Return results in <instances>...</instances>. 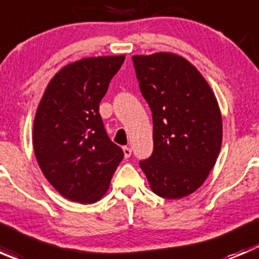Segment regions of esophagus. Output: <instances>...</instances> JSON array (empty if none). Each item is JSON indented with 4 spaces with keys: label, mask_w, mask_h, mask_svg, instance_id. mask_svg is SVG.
I'll return each mask as SVG.
<instances>
[{
    "label": "esophagus",
    "mask_w": 259,
    "mask_h": 259,
    "mask_svg": "<svg viewBox=\"0 0 259 259\" xmlns=\"http://www.w3.org/2000/svg\"><path fill=\"white\" fill-rule=\"evenodd\" d=\"M122 150H124V156L125 158H130V155H132V149L129 148V146H124L122 148Z\"/></svg>",
    "instance_id": "obj_1"
}]
</instances>
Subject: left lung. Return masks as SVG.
<instances>
[{
  "mask_svg": "<svg viewBox=\"0 0 259 259\" xmlns=\"http://www.w3.org/2000/svg\"><path fill=\"white\" fill-rule=\"evenodd\" d=\"M133 64L153 115V153L139 165L155 194L179 199L204 183L218 158V103L204 77L178 55L133 56Z\"/></svg>",
  "mask_w": 259,
  "mask_h": 259,
  "instance_id": "obj_1",
  "label": "left lung"
}]
</instances>
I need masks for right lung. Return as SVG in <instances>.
Masks as SVG:
<instances>
[{"mask_svg":"<svg viewBox=\"0 0 259 259\" xmlns=\"http://www.w3.org/2000/svg\"><path fill=\"white\" fill-rule=\"evenodd\" d=\"M124 56L89 57L50 81L33 122V150L61 195L82 204L100 199L124 158L106 134L99 105Z\"/></svg>","mask_w":259,"mask_h":259,"instance_id":"right-lung-1","label":"right lung"}]
</instances>
